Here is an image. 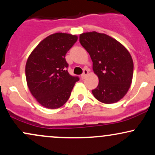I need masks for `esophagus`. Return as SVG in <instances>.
<instances>
[{
  "label": "esophagus",
  "mask_w": 155,
  "mask_h": 155,
  "mask_svg": "<svg viewBox=\"0 0 155 155\" xmlns=\"http://www.w3.org/2000/svg\"><path fill=\"white\" fill-rule=\"evenodd\" d=\"M88 73H89L88 71L87 70V69H84V71H83V74H81V79H84V78L87 76V74H88Z\"/></svg>",
  "instance_id": "1"
}]
</instances>
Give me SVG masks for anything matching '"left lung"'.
I'll return each mask as SVG.
<instances>
[{
    "label": "left lung",
    "mask_w": 155,
    "mask_h": 155,
    "mask_svg": "<svg viewBox=\"0 0 155 155\" xmlns=\"http://www.w3.org/2000/svg\"><path fill=\"white\" fill-rule=\"evenodd\" d=\"M81 46L90 54L98 85L92 92L97 101L110 104L126 95L132 83L133 62L125 47L104 33L87 32L79 35Z\"/></svg>",
    "instance_id": "8db88e82"
}]
</instances>
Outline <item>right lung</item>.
<instances>
[{
  "label": "right lung",
  "instance_id": "right-lung-1",
  "mask_svg": "<svg viewBox=\"0 0 155 155\" xmlns=\"http://www.w3.org/2000/svg\"><path fill=\"white\" fill-rule=\"evenodd\" d=\"M76 35L51 34L39 43L28 57L25 65L28 87L32 95L44 107L55 109L70 97L78 76L67 71V51L77 41Z\"/></svg>",
  "mask_w": 155,
  "mask_h": 155
}]
</instances>
